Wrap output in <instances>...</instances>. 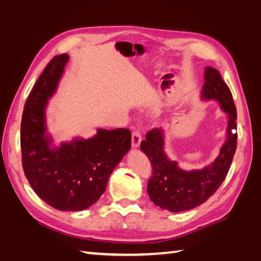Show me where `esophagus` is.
<instances>
[{"label":"esophagus","mask_w":261,"mask_h":261,"mask_svg":"<svg viewBox=\"0 0 261 261\" xmlns=\"http://www.w3.org/2000/svg\"><path fill=\"white\" fill-rule=\"evenodd\" d=\"M131 142H132V148H139L140 146V142H141V136L138 131H135L134 134H132V139H131Z\"/></svg>","instance_id":"obj_1"}]
</instances>
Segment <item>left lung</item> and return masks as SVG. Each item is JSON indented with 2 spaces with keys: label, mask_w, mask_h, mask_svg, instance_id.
Here are the masks:
<instances>
[{
  "label": "left lung",
  "mask_w": 261,
  "mask_h": 261,
  "mask_svg": "<svg viewBox=\"0 0 261 261\" xmlns=\"http://www.w3.org/2000/svg\"><path fill=\"white\" fill-rule=\"evenodd\" d=\"M204 80L202 99L219 102L229 119L226 140L214 162L199 170L181 169L165 152V132L158 127L149 131L140 145L152 167L147 186L149 197L157 206L169 212L197 207L212 196L228 175L236 153L238 134H233V130H237V109L232 94L215 68L205 67Z\"/></svg>",
  "instance_id": "obj_1"
}]
</instances>
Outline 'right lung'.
<instances>
[{
    "label": "right lung",
    "mask_w": 261,
    "mask_h": 261,
    "mask_svg": "<svg viewBox=\"0 0 261 261\" xmlns=\"http://www.w3.org/2000/svg\"><path fill=\"white\" fill-rule=\"evenodd\" d=\"M68 55L54 57L28 96L21 121L22 166L42 201L59 211L86 210L105 192L110 175L131 148L127 129H97L90 139L75 138L53 147L46 108L58 87Z\"/></svg>",
    "instance_id": "right-lung-1"
}]
</instances>
